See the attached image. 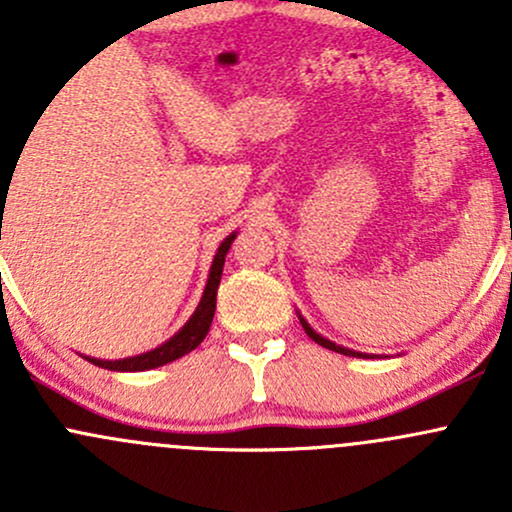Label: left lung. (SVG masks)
I'll return each instance as SVG.
<instances>
[{
	"label": "left lung",
	"instance_id": "left-lung-1",
	"mask_svg": "<svg viewBox=\"0 0 512 512\" xmlns=\"http://www.w3.org/2000/svg\"><path fill=\"white\" fill-rule=\"evenodd\" d=\"M299 322H302V327H304V332H307V337H309V339H314V342H317L319 347H324V349H332V352H337V354H344V356H369V354H359V352H352V349H344V347H339V344L329 342V339H324L322 334H317V332H314V329L309 327V324L304 322L302 317H299Z\"/></svg>",
	"mask_w": 512,
	"mask_h": 512
}]
</instances>
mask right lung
Returning <instances> with one entry per match:
<instances>
[{
	"label": "right lung",
	"mask_w": 512,
	"mask_h": 512,
	"mask_svg": "<svg viewBox=\"0 0 512 512\" xmlns=\"http://www.w3.org/2000/svg\"><path fill=\"white\" fill-rule=\"evenodd\" d=\"M232 240L235 235L225 237L223 245L218 247V255H215L213 267H210V277H208V285H205L203 299H200L198 309L193 312V317L188 319L183 329H180L175 337H170L168 342L160 344L158 349L146 354H138V356H128V359H118V361H103V359H86L91 364L101 366V369H111V371H146V369H156V366L168 364V361L180 359V356L190 354L210 332V324H213L215 317V302H218V287H220V277H223V265H225V255L230 250Z\"/></svg>",
	"instance_id": "obj_1"
}]
</instances>
